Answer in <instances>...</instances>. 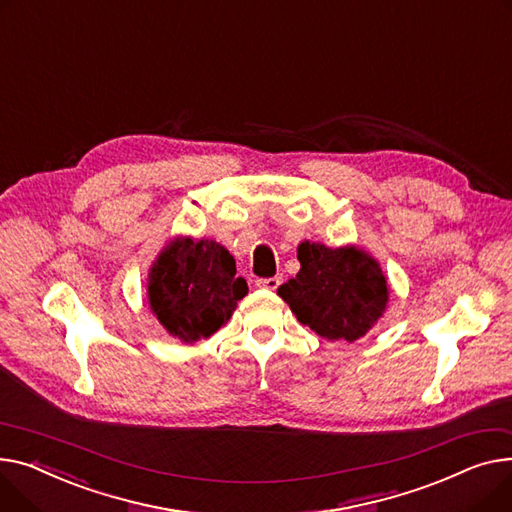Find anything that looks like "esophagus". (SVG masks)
<instances>
[{"instance_id":"34e87169","label":"esophagus","mask_w":512,"mask_h":512,"mask_svg":"<svg viewBox=\"0 0 512 512\" xmlns=\"http://www.w3.org/2000/svg\"><path fill=\"white\" fill-rule=\"evenodd\" d=\"M281 283H283L281 277H270V279H258V281H256V287L268 289V291H275Z\"/></svg>"}]
</instances>
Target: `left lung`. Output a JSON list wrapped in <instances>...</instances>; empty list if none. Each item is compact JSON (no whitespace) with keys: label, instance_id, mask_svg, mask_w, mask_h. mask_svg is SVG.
Wrapping results in <instances>:
<instances>
[{"label":"left lung","instance_id":"8db88e82","mask_svg":"<svg viewBox=\"0 0 512 512\" xmlns=\"http://www.w3.org/2000/svg\"><path fill=\"white\" fill-rule=\"evenodd\" d=\"M299 273L279 287L297 320L328 341L353 343L378 322L388 302L380 264L355 246H297Z\"/></svg>","mask_w":512,"mask_h":512}]
</instances>
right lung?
I'll list each match as a JSON object with an SVG mask.
<instances>
[{"mask_svg": "<svg viewBox=\"0 0 512 512\" xmlns=\"http://www.w3.org/2000/svg\"><path fill=\"white\" fill-rule=\"evenodd\" d=\"M150 310L171 337L184 343L206 339L231 318L248 293L235 275V260L213 239L175 237L148 273Z\"/></svg>", "mask_w": 512, "mask_h": 512, "instance_id": "obj_1", "label": "right lung"}]
</instances>
